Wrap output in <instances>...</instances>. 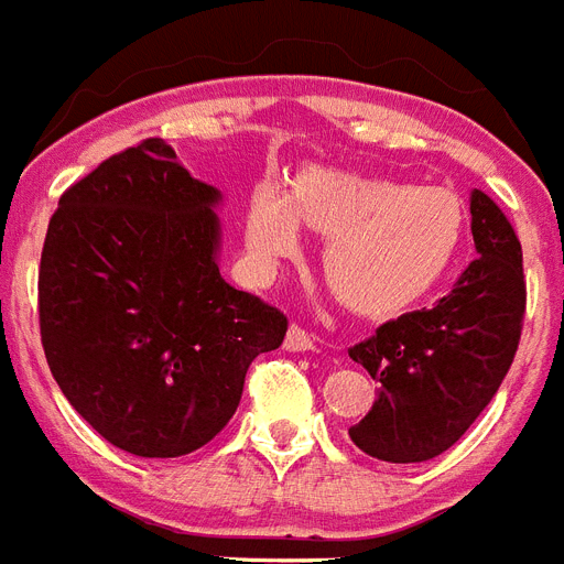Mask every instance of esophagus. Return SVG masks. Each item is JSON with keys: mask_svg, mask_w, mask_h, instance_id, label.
Wrapping results in <instances>:
<instances>
[{"mask_svg": "<svg viewBox=\"0 0 564 564\" xmlns=\"http://www.w3.org/2000/svg\"><path fill=\"white\" fill-rule=\"evenodd\" d=\"M285 348L288 350H314L316 348V336L314 334H307L302 325H291L288 328V336H285Z\"/></svg>", "mask_w": 564, "mask_h": 564, "instance_id": "34e87169", "label": "esophagus"}]
</instances>
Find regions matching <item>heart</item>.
Returning <instances> with one entry per match:
<instances>
[{"instance_id":"obj_1","label":"heart","mask_w":564,"mask_h":564,"mask_svg":"<svg viewBox=\"0 0 564 564\" xmlns=\"http://www.w3.org/2000/svg\"><path fill=\"white\" fill-rule=\"evenodd\" d=\"M300 219L328 236L325 276L362 314H388L425 296L465 239V205L440 185H399L307 165L291 194L262 180L250 191L248 250L268 271L300 248Z\"/></svg>"}]
</instances>
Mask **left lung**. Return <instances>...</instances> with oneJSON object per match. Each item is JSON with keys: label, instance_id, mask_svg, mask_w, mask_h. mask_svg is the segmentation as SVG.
I'll return each instance as SVG.
<instances>
[{"label": "left lung", "instance_id": "8db88e82", "mask_svg": "<svg viewBox=\"0 0 564 564\" xmlns=\"http://www.w3.org/2000/svg\"><path fill=\"white\" fill-rule=\"evenodd\" d=\"M470 234L479 257L433 307L379 325L348 348L377 379V402L350 440L382 462H425L476 422L519 348L524 319L522 245L497 202L470 194Z\"/></svg>", "mask_w": 564, "mask_h": 564}]
</instances>
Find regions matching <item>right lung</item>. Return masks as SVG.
Wrapping results in <instances>:
<instances>
[{
	"label": "right lung",
	"mask_w": 564,
	"mask_h": 564,
	"mask_svg": "<svg viewBox=\"0 0 564 564\" xmlns=\"http://www.w3.org/2000/svg\"><path fill=\"white\" fill-rule=\"evenodd\" d=\"M219 191L142 139L59 196L40 262L53 379L110 445L185 456L228 425L288 316L219 273Z\"/></svg>",
	"instance_id": "obj_1"
}]
</instances>
